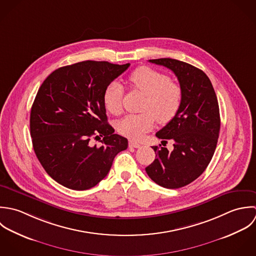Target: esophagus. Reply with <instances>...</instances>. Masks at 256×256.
Masks as SVG:
<instances>
[{
	"label": "esophagus",
	"mask_w": 256,
	"mask_h": 256,
	"mask_svg": "<svg viewBox=\"0 0 256 256\" xmlns=\"http://www.w3.org/2000/svg\"><path fill=\"white\" fill-rule=\"evenodd\" d=\"M128 146H130V148H140V146H142L140 144H138V142H134V140H130Z\"/></svg>",
	"instance_id": "esophagus-1"
}]
</instances>
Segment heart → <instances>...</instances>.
<instances>
[{"instance_id":"obj_1","label":"heart","mask_w":256,"mask_h":256,"mask_svg":"<svg viewBox=\"0 0 256 256\" xmlns=\"http://www.w3.org/2000/svg\"><path fill=\"white\" fill-rule=\"evenodd\" d=\"M128 81L132 88L146 95L142 106L144 112L126 116L118 122V130L128 138L138 140L154 128L155 118L159 124H167L176 116L183 93L181 86L170 80L169 76L150 67L138 68L130 74ZM122 97V84L118 81L110 82L102 95L106 108L112 114H120Z\"/></svg>"}]
</instances>
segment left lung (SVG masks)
<instances>
[{
	"mask_svg": "<svg viewBox=\"0 0 256 256\" xmlns=\"http://www.w3.org/2000/svg\"><path fill=\"white\" fill-rule=\"evenodd\" d=\"M176 75L183 97L176 116L156 136L174 142V148L152 146L156 158L146 168L150 179L161 187L178 189L196 180L214 154L220 128L218 102L208 77L186 62L171 58L152 59Z\"/></svg>",
	"mask_w": 256,
	"mask_h": 256,
	"instance_id": "1",
	"label": "left lung"
}]
</instances>
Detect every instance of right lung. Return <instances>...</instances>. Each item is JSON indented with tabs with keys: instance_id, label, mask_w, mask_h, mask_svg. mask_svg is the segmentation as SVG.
<instances>
[{
	"instance_id": "right-lung-1",
	"label": "right lung",
	"mask_w": 256,
	"mask_h": 256,
	"mask_svg": "<svg viewBox=\"0 0 256 256\" xmlns=\"http://www.w3.org/2000/svg\"><path fill=\"white\" fill-rule=\"evenodd\" d=\"M130 63L82 61L60 67L44 81L30 110L34 150L46 173L62 186L88 190L108 173L128 140L108 124L102 95ZM102 140L92 147L90 140Z\"/></svg>"
}]
</instances>
